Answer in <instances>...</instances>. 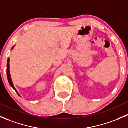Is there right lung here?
<instances>
[{
	"instance_id": "1",
	"label": "right lung",
	"mask_w": 128,
	"mask_h": 128,
	"mask_svg": "<svg viewBox=\"0 0 128 128\" xmlns=\"http://www.w3.org/2000/svg\"><path fill=\"white\" fill-rule=\"evenodd\" d=\"M9 62H10V59H8V60H7V78H8V80L9 84H10V86H11V87H12V88H14V90H15V91H16V92L17 93V94H18L17 91H16V89H15V87H14V84H13V83H12V81L11 77H10V69H9V68H10V67H9ZM18 95H19V94H18Z\"/></svg>"
}]
</instances>
